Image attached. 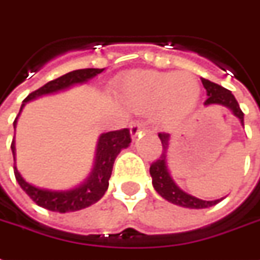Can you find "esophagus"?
I'll return each mask as SVG.
<instances>
[{
    "mask_svg": "<svg viewBox=\"0 0 260 260\" xmlns=\"http://www.w3.org/2000/svg\"><path fill=\"white\" fill-rule=\"evenodd\" d=\"M145 129V125L142 122H134V124L129 126V131H131V136H132V139H135L136 136L139 135L142 131Z\"/></svg>",
    "mask_w": 260,
    "mask_h": 260,
    "instance_id": "esophagus-1",
    "label": "esophagus"
}]
</instances>
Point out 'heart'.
<instances>
[{"label": "heart", "mask_w": 260, "mask_h": 260, "mask_svg": "<svg viewBox=\"0 0 260 260\" xmlns=\"http://www.w3.org/2000/svg\"><path fill=\"white\" fill-rule=\"evenodd\" d=\"M119 91L132 110L155 111L161 125L174 126L193 111L201 90L197 79L188 72L138 70L121 80Z\"/></svg>", "instance_id": "b5f03b06"}]
</instances>
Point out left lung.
Listing matches in <instances>:
<instances>
[{
    "label": "left lung",
    "mask_w": 260,
    "mask_h": 260,
    "mask_svg": "<svg viewBox=\"0 0 260 260\" xmlns=\"http://www.w3.org/2000/svg\"><path fill=\"white\" fill-rule=\"evenodd\" d=\"M201 83L206 88L207 91V100L204 101V105H222L230 108L235 117L239 118V121L244 124V112L239 108L238 101L234 97L230 90H226L224 87L218 86L215 83H212L210 80L201 79ZM159 138L161 141V150L160 157H157L152 165H150V176H152V184L155 187V190L160 194L165 200H168L169 203H173L176 206L186 207V208H208V207L215 206L221 200H212V201H207V200H201L194 197L191 194H187L183 191L180 187L177 186L172 176L169 173L168 169V149L169 142H170V135L169 134H159Z\"/></svg>",
    "instance_id": "left-lung-1"
}]
</instances>
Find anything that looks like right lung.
<instances>
[{
	"label": "right lung",
	"mask_w": 260,
	"mask_h": 260,
	"mask_svg": "<svg viewBox=\"0 0 260 260\" xmlns=\"http://www.w3.org/2000/svg\"><path fill=\"white\" fill-rule=\"evenodd\" d=\"M103 72H104V69H80V70H73L64 76H60L59 79L49 81L43 87L38 88L36 91L30 92L28 97L23 100L19 114L22 111L23 105L28 101H32L42 95H48V94L66 90L74 84H83ZM19 114H18V117H19ZM18 117L14 121V128L16 126ZM129 143L131 134L128 128L103 134L99 138L97 150H95V161H94L91 173L83 184L74 187L72 190L56 191V190H48V188H39V187L32 186L26 180H23V177L19 174L15 163H14L15 179L21 188L35 201L38 206L54 212L79 211V210L87 208L94 203H97L104 196L108 188V180L111 177L115 157L122 149L128 148ZM11 149H12L14 161H15V141L14 139L11 143Z\"/></svg>",
	"instance_id": "right-lung-1"
}]
</instances>
